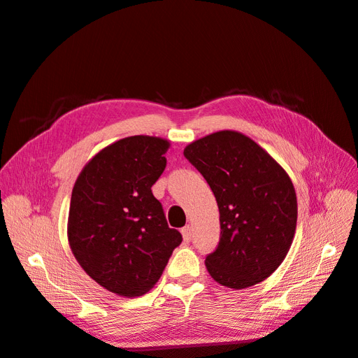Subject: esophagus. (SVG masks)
<instances>
[{
  "label": "esophagus",
  "instance_id": "1",
  "mask_svg": "<svg viewBox=\"0 0 358 358\" xmlns=\"http://www.w3.org/2000/svg\"><path fill=\"white\" fill-rule=\"evenodd\" d=\"M182 236H183V241L191 242V239H192V230H191L189 225L183 227V229H182Z\"/></svg>",
  "mask_w": 358,
  "mask_h": 358
}]
</instances>
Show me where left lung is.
<instances>
[{
	"label": "left lung",
	"instance_id": "1",
	"mask_svg": "<svg viewBox=\"0 0 358 358\" xmlns=\"http://www.w3.org/2000/svg\"><path fill=\"white\" fill-rule=\"evenodd\" d=\"M183 155L209 183L220 208L221 239L206 257L208 272L234 289L262 282L284 262L294 239L291 179L263 148L236 131L196 140Z\"/></svg>",
	"mask_w": 358,
	"mask_h": 358
}]
</instances>
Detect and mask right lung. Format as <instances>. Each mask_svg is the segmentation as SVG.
Here are the masks:
<instances>
[{
  "label": "right lung",
  "mask_w": 358,
  "mask_h": 358,
  "mask_svg": "<svg viewBox=\"0 0 358 358\" xmlns=\"http://www.w3.org/2000/svg\"><path fill=\"white\" fill-rule=\"evenodd\" d=\"M167 140L133 136L104 148L74 183L69 242L82 268L119 296H142L166 268L182 234L170 229L152 185Z\"/></svg>",
  "instance_id": "add662e5"
}]
</instances>
